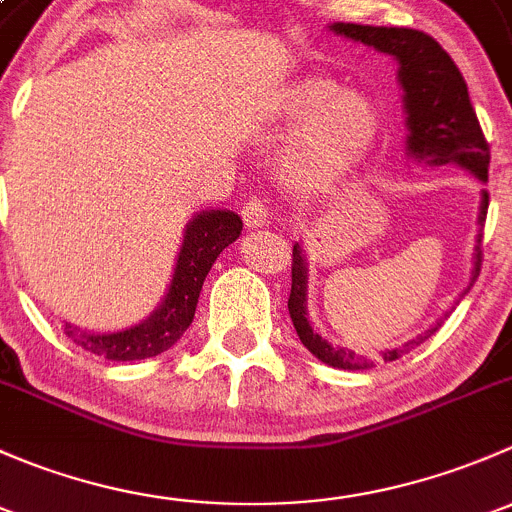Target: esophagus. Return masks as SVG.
Wrapping results in <instances>:
<instances>
[{
	"label": "esophagus",
	"instance_id": "obj_1",
	"mask_svg": "<svg viewBox=\"0 0 512 512\" xmlns=\"http://www.w3.org/2000/svg\"><path fill=\"white\" fill-rule=\"evenodd\" d=\"M267 208L262 200H250V203H245V208H242V220H245L247 227H262L267 223Z\"/></svg>",
	"mask_w": 512,
	"mask_h": 512
}]
</instances>
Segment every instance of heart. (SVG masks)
<instances>
[{
	"label": "heart",
	"mask_w": 512,
	"mask_h": 512,
	"mask_svg": "<svg viewBox=\"0 0 512 512\" xmlns=\"http://www.w3.org/2000/svg\"><path fill=\"white\" fill-rule=\"evenodd\" d=\"M280 118L304 121L280 160L282 175L297 188H317L337 178L364 151L379 126L374 101L361 91H339L327 76H307L280 98Z\"/></svg>",
	"instance_id": "heart-1"
}]
</instances>
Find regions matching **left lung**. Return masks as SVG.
Wrapping results in <instances>:
<instances>
[{"label":"left lung","mask_w":512,"mask_h":512,"mask_svg":"<svg viewBox=\"0 0 512 512\" xmlns=\"http://www.w3.org/2000/svg\"><path fill=\"white\" fill-rule=\"evenodd\" d=\"M334 32L361 41L366 46L396 56L399 61V79L404 86L406 113H409V153L426 163H458L471 170L480 180H488L490 146L480 128L476 108H473L468 86L458 66L451 56L443 51L433 36L416 32V29H396V27H364V24H334ZM488 215V193L483 190L480 200V227L485 225ZM483 232L478 235L476 245V270L473 282L478 280L480 265H483ZM466 289V292H468ZM463 292V294H466ZM289 317L304 347L309 349L324 364L337 366V369H366L369 361L356 359L354 352L332 349V344L324 342L319 334L312 332L307 322V262H304L299 245L292 247V292H289ZM441 322L428 329L423 337L406 344L404 349H391L384 352V361L401 359L409 349L426 342Z\"/></svg>","instance_id":"8db88e82"}]
</instances>
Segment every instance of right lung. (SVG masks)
<instances>
[{"mask_svg": "<svg viewBox=\"0 0 512 512\" xmlns=\"http://www.w3.org/2000/svg\"><path fill=\"white\" fill-rule=\"evenodd\" d=\"M240 230L242 220L230 210H205L185 230L173 282L153 317L126 332L86 334L66 324L64 334L86 352L106 356L111 361L151 359L165 352L190 327L210 267L220 252L240 237Z\"/></svg>", "mask_w": 512, "mask_h": 512, "instance_id": "add662e5", "label": "right lung"}]
</instances>
